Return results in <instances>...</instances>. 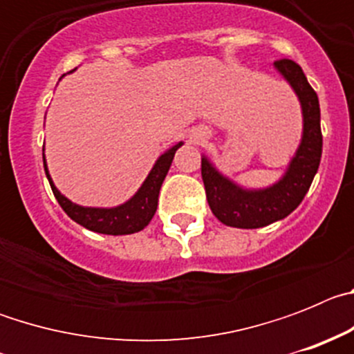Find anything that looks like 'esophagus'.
I'll return each mask as SVG.
<instances>
[{"mask_svg": "<svg viewBox=\"0 0 354 354\" xmlns=\"http://www.w3.org/2000/svg\"><path fill=\"white\" fill-rule=\"evenodd\" d=\"M205 138H207V131L204 127H198V129L193 131V142H202Z\"/></svg>", "mask_w": 354, "mask_h": 354, "instance_id": "1", "label": "esophagus"}]
</instances>
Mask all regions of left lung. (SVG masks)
<instances>
[{"label":"left lung","mask_w":354,"mask_h":354,"mask_svg":"<svg viewBox=\"0 0 354 354\" xmlns=\"http://www.w3.org/2000/svg\"><path fill=\"white\" fill-rule=\"evenodd\" d=\"M274 71L298 97L303 117L301 140L282 177L266 187L241 186L221 174L207 156H202V179L209 207L227 227L261 228L283 220L301 204L321 162L323 134L317 93L308 84L301 67L292 60L274 62Z\"/></svg>","instance_id":"left-lung-1"}]
</instances>
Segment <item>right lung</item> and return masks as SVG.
I'll return each instance as SVG.
<instances>
[{
	"label": "right lung",
	"instance_id": "obj_1",
	"mask_svg": "<svg viewBox=\"0 0 354 354\" xmlns=\"http://www.w3.org/2000/svg\"><path fill=\"white\" fill-rule=\"evenodd\" d=\"M183 145L184 142H179L165 150L156 159L154 167L149 171L142 186L138 187V192L134 193L129 200H126L124 204L115 205V207H86V205L74 204L72 200L62 195L60 189L53 183L51 175H49L46 154H44L42 149L44 170H46V175H48V180L51 184V189L55 193L56 200H58V204L67 212L71 220L80 223L81 227L88 228L92 232L108 234V236H126V234H134L143 230L150 223V220L154 218L162 180H165L168 170H170L175 152Z\"/></svg>",
	"mask_w": 354,
	"mask_h": 354
}]
</instances>
